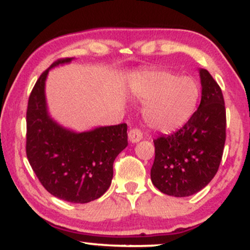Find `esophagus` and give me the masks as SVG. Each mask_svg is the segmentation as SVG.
I'll use <instances>...</instances> for the list:
<instances>
[{
  "instance_id": "obj_1",
  "label": "esophagus",
  "mask_w": 250,
  "mask_h": 250,
  "mask_svg": "<svg viewBox=\"0 0 250 250\" xmlns=\"http://www.w3.org/2000/svg\"><path fill=\"white\" fill-rule=\"evenodd\" d=\"M142 131L141 129L139 128H133L129 130L128 133V137H129V141H130L131 143H136L139 141H141L142 140Z\"/></svg>"
}]
</instances>
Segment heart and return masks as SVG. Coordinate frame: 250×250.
<instances>
[{
  "label": "heart",
  "mask_w": 250,
  "mask_h": 250,
  "mask_svg": "<svg viewBox=\"0 0 250 250\" xmlns=\"http://www.w3.org/2000/svg\"><path fill=\"white\" fill-rule=\"evenodd\" d=\"M131 91L143 103L146 121L156 130L174 131L188 122L196 109L200 87L194 79L169 70H155L136 76Z\"/></svg>",
  "instance_id": "1"
}]
</instances>
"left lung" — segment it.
Segmentation results:
<instances>
[{
    "label": "left lung",
    "mask_w": 250,
    "mask_h": 250,
    "mask_svg": "<svg viewBox=\"0 0 250 250\" xmlns=\"http://www.w3.org/2000/svg\"><path fill=\"white\" fill-rule=\"evenodd\" d=\"M202 96L197 110L175 133L154 140L153 185L170 196L193 195L213 180L226 142V107L220 85L200 69Z\"/></svg>",
    "instance_id": "obj_1"
}]
</instances>
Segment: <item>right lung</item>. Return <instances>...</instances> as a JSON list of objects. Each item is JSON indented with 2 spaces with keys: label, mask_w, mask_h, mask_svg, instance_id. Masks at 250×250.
<instances>
[{
  "label": "right lung",
  "mask_w": 250,
  "mask_h": 250,
  "mask_svg": "<svg viewBox=\"0 0 250 250\" xmlns=\"http://www.w3.org/2000/svg\"><path fill=\"white\" fill-rule=\"evenodd\" d=\"M57 60L50 68L70 62ZM44 70L31 90L27 108L25 153L34 173L51 195L71 203H87L110 187L116 156L128 146L127 125L74 133L50 119L47 111Z\"/></svg>",
  "instance_id": "obj_1"
}]
</instances>
